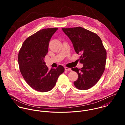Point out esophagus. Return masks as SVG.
<instances>
[{
    "label": "esophagus",
    "mask_w": 125,
    "mask_h": 125,
    "mask_svg": "<svg viewBox=\"0 0 125 125\" xmlns=\"http://www.w3.org/2000/svg\"><path fill=\"white\" fill-rule=\"evenodd\" d=\"M65 70L66 71H71V69L70 68H68V67H65Z\"/></svg>",
    "instance_id": "esophagus-1"
}]
</instances>
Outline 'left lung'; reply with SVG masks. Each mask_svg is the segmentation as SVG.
Returning a JSON list of instances; mask_svg holds the SVG:
<instances>
[{
  "instance_id": "left-lung-1",
  "label": "left lung",
  "mask_w": 125,
  "mask_h": 125,
  "mask_svg": "<svg viewBox=\"0 0 125 125\" xmlns=\"http://www.w3.org/2000/svg\"><path fill=\"white\" fill-rule=\"evenodd\" d=\"M62 29L72 42L76 53L81 55L79 60L83 64L81 69L72 68L78 75L74 84L79 90H87L98 82L104 72L106 49L101 39L94 32L81 27Z\"/></svg>"
}]
</instances>
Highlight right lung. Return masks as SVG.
Wrapping results in <instances>:
<instances>
[{
	"mask_svg": "<svg viewBox=\"0 0 125 125\" xmlns=\"http://www.w3.org/2000/svg\"><path fill=\"white\" fill-rule=\"evenodd\" d=\"M57 30V28H47L35 32L24 41L19 52L20 72L27 83L38 92L51 90L65 70L61 65L49 70L43 60L48 52L49 41Z\"/></svg>",
	"mask_w": 125,
	"mask_h": 125,
	"instance_id": "obj_1",
	"label": "right lung"
}]
</instances>
